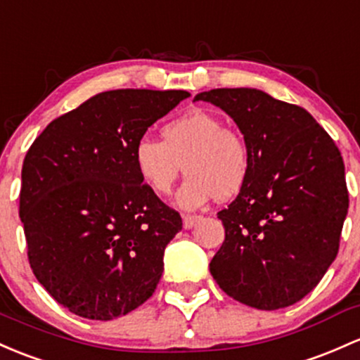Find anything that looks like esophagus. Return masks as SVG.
<instances>
[{
  "instance_id": "34e87169",
  "label": "esophagus",
  "mask_w": 360,
  "mask_h": 360,
  "mask_svg": "<svg viewBox=\"0 0 360 360\" xmlns=\"http://www.w3.org/2000/svg\"><path fill=\"white\" fill-rule=\"evenodd\" d=\"M200 219H201L200 215H189V213H184V215H183V225H184V229H191L193 225L198 222Z\"/></svg>"
}]
</instances>
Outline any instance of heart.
Segmentation results:
<instances>
[{
	"label": "heart",
	"mask_w": 360,
	"mask_h": 360,
	"mask_svg": "<svg viewBox=\"0 0 360 360\" xmlns=\"http://www.w3.org/2000/svg\"><path fill=\"white\" fill-rule=\"evenodd\" d=\"M133 159L141 181L159 196L172 191L184 165L188 177L177 195L184 208L238 195L251 165L244 136L238 129L227 128L222 117L203 109H193L165 122L162 141L138 140Z\"/></svg>",
	"instance_id": "b5f03b06"
}]
</instances>
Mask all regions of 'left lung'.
Wrapping results in <instances>:
<instances>
[{
    "label": "left lung",
    "mask_w": 360,
    "mask_h": 360,
    "mask_svg": "<svg viewBox=\"0 0 360 360\" xmlns=\"http://www.w3.org/2000/svg\"><path fill=\"white\" fill-rule=\"evenodd\" d=\"M251 153L238 198L217 213L225 239L210 271L225 294L263 311L299 302L337 258L349 210L345 165L306 109L256 89H213Z\"/></svg>",
    "instance_id": "obj_1"
}]
</instances>
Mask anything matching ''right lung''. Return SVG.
Masks as SVG:
<instances>
[{
    "instance_id": "add662e5",
    "label": "right lung",
    "mask_w": 360,
    "mask_h": 360,
    "mask_svg": "<svg viewBox=\"0 0 360 360\" xmlns=\"http://www.w3.org/2000/svg\"><path fill=\"white\" fill-rule=\"evenodd\" d=\"M186 90L97 94L46 126L22 167L20 219L35 278L82 318L109 321L153 294L183 229L141 181L135 145Z\"/></svg>"
}]
</instances>
